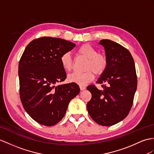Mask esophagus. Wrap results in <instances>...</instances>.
I'll use <instances>...</instances> for the list:
<instances>
[{
	"label": "esophagus",
	"mask_w": 154,
	"mask_h": 154,
	"mask_svg": "<svg viewBox=\"0 0 154 154\" xmlns=\"http://www.w3.org/2000/svg\"><path fill=\"white\" fill-rule=\"evenodd\" d=\"M80 88L81 91H83V90L85 89V86H80Z\"/></svg>",
	"instance_id": "34e87169"
}]
</instances>
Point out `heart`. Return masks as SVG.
<instances>
[{
    "label": "heart",
    "mask_w": 154,
    "mask_h": 154,
    "mask_svg": "<svg viewBox=\"0 0 154 154\" xmlns=\"http://www.w3.org/2000/svg\"><path fill=\"white\" fill-rule=\"evenodd\" d=\"M78 55L88 59L85 69L87 70L84 72H75L68 76V81L70 83H74L81 86L87 84L94 78L93 72L99 75L102 74L107 66V59L106 56L98 53L97 50L91 45L84 44L78 48L76 51ZM61 66L66 71H70L72 69L73 60L69 52L62 54L60 57Z\"/></svg>",
    "instance_id": "b5f03b06"
}]
</instances>
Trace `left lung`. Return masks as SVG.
I'll use <instances>...</instances> for the list:
<instances>
[{
	"label": "left lung",
	"instance_id": "left-lung-1",
	"mask_svg": "<svg viewBox=\"0 0 154 154\" xmlns=\"http://www.w3.org/2000/svg\"><path fill=\"white\" fill-rule=\"evenodd\" d=\"M106 53L107 66L97 80L104 90L88 85L91 99L87 104L89 116L97 123L111 126L125 119L133 105L137 87L133 58L128 50L110 40H101Z\"/></svg>",
	"mask_w": 154,
	"mask_h": 154
}]
</instances>
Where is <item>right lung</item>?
I'll use <instances>...</instances> for the list:
<instances>
[{"instance_id": "obj_1", "label": "right lung", "mask_w": 154, "mask_h": 154, "mask_svg": "<svg viewBox=\"0 0 154 154\" xmlns=\"http://www.w3.org/2000/svg\"><path fill=\"white\" fill-rule=\"evenodd\" d=\"M75 46L66 40L44 36L31 41L20 59L21 103L27 113L40 124H57L64 117L70 101L80 93L76 84L55 85L66 78L60 57Z\"/></svg>"}]
</instances>
